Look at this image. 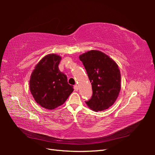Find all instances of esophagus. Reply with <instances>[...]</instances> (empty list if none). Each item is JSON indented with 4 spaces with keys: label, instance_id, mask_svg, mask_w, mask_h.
<instances>
[{
    "label": "esophagus",
    "instance_id": "obj_1",
    "mask_svg": "<svg viewBox=\"0 0 155 155\" xmlns=\"http://www.w3.org/2000/svg\"><path fill=\"white\" fill-rule=\"evenodd\" d=\"M74 89L75 91H78V85L77 84H75L74 86Z\"/></svg>",
    "mask_w": 155,
    "mask_h": 155
}]
</instances>
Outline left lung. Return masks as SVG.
Listing matches in <instances>:
<instances>
[{
	"instance_id": "obj_1",
	"label": "left lung",
	"mask_w": 155,
	"mask_h": 155,
	"mask_svg": "<svg viewBox=\"0 0 155 155\" xmlns=\"http://www.w3.org/2000/svg\"><path fill=\"white\" fill-rule=\"evenodd\" d=\"M79 58L93 89V95L86 104L94 111L107 109L116 101L120 90V72L117 64L99 51H88Z\"/></svg>"
}]
</instances>
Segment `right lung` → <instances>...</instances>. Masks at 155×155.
I'll use <instances>...</instances> for the list:
<instances>
[{"mask_svg":"<svg viewBox=\"0 0 155 155\" xmlns=\"http://www.w3.org/2000/svg\"><path fill=\"white\" fill-rule=\"evenodd\" d=\"M61 57L55 54L45 56L36 65L29 84L35 101L42 107L53 110L67 101L73 91V86L58 68Z\"/></svg>","mask_w":155,"mask_h":155,"instance_id":"1","label":"right lung"}]
</instances>
